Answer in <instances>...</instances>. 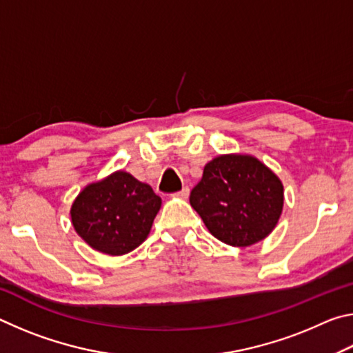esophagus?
<instances>
[{"instance_id":"esophagus-1","label":"esophagus","mask_w":353,"mask_h":353,"mask_svg":"<svg viewBox=\"0 0 353 353\" xmlns=\"http://www.w3.org/2000/svg\"><path fill=\"white\" fill-rule=\"evenodd\" d=\"M188 194H190V188L188 187H183L181 191H177V193H176V196H179V198H182V199L188 198Z\"/></svg>"}]
</instances>
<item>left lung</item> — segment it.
Masks as SVG:
<instances>
[{"label":"left lung","mask_w":353,"mask_h":353,"mask_svg":"<svg viewBox=\"0 0 353 353\" xmlns=\"http://www.w3.org/2000/svg\"><path fill=\"white\" fill-rule=\"evenodd\" d=\"M190 204L219 241L246 248L271 234L283 207V185L250 155H219L205 165Z\"/></svg>","instance_id":"obj_1"}]
</instances>
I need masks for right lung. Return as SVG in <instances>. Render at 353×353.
I'll return each mask as SVG.
<instances>
[{"instance_id": "obj_1", "label": "right lung", "mask_w": 353, "mask_h": 353, "mask_svg": "<svg viewBox=\"0 0 353 353\" xmlns=\"http://www.w3.org/2000/svg\"><path fill=\"white\" fill-rule=\"evenodd\" d=\"M162 199L148 183L117 171L83 188L71 207L77 234L93 249L128 254L146 240Z\"/></svg>"}]
</instances>
